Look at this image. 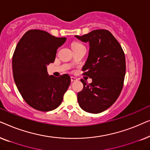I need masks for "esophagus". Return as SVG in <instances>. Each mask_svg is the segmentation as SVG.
<instances>
[{
    "mask_svg": "<svg viewBox=\"0 0 150 150\" xmlns=\"http://www.w3.org/2000/svg\"><path fill=\"white\" fill-rule=\"evenodd\" d=\"M77 81V79H76L75 77L71 76V82H74V81Z\"/></svg>",
    "mask_w": 150,
    "mask_h": 150,
    "instance_id": "34e87169",
    "label": "esophagus"
}]
</instances>
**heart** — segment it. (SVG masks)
Returning <instances> with one entry per match:
<instances>
[{
  "instance_id": "1",
  "label": "heart",
  "mask_w": 150,
  "mask_h": 150,
  "mask_svg": "<svg viewBox=\"0 0 150 150\" xmlns=\"http://www.w3.org/2000/svg\"><path fill=\"white\" fill-rule=\"evenodd\" d=\"M78 45H80V44H79V43H74V44H73L72 47L75 46H78Z\"/></svg>"
}]
</instances>
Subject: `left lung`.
Instances as JSON below:
<instances>
[{"mask_svg": "<svg viewBox=\"0 0 150 150\" xmlns=\"http://www.w3.org/2000/svg\"><path fill=\"white\" fill-rule=\"evenodd\" d=\"M89 42V51L83 67L84 75L92 79L77 94L79 106L90 113H100L108 109L122 91L126 74V59L122 46L110 32L93 30L83 36L75 35Z\"/></svg>", "mask_w": 150, "mask_h": 150, "instance_id": "obj_1", "label": "left lung"}]
</instances>
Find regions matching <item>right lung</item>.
I'll return each mask as SVG.
<instances>
[{"label": "right lung", "instance_id": "obj_1", "mask_svg": "<svg viewBox=\"0 0 150 150\" xmlns=\"http://www.w3.org/2000/svg\"><path fill=\"white\" fill-rule=\"evenodd\" d=\"M65 41L34 29L18 43L12 59L14 81L23 99L35 109L46 112L57 108L70 85L67 74L57 78L47 71V65L54 62L57 49Z\"/></svg>", "mask_w": 150, "mask_h": 150}]
</instances>
